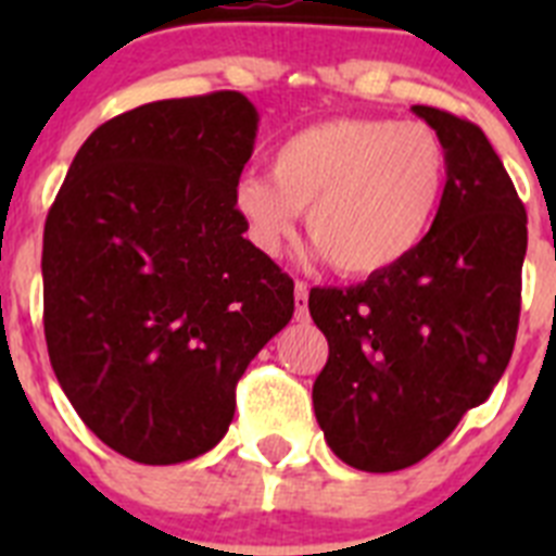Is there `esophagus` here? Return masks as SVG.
<instances>
[{
  "label": "esophagus",
  "mask_w": 556,
  "mask_h": 556,
  "mask_svg": "<svg viewBox=\"0 0 556 556\" xmlns=\"http://www.w3.org/2000/svg\"><path fill=\"white\" fill-rule=\"evenodd\" d=\"M294 320L308 323V283H294Z\"/></svg>",
  "instance_id": "1"
}]
</instances>
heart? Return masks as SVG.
Returning a JSON list of instances; mask_svg holds the SVG:
<instances>
[{
	"label": "heart",
	"mask_w": 556,
	"mask_h": 556,
	"mask_svg": "<svg viewBox=\"0 0 556 556\" xmlns=\"http://www.w3.org/2000/svg\"><path fill=\"white\" fill-rule=\"evenodd\" d=\"M445 189L448 152L429 125L339 116L287 136L273 152V175L239 178L233 203L267 255L281 253L308 208V236L328 264L372 278L424 248Z\"/></svg>",
	"instance_id": "heart-1"
}]
</instances>
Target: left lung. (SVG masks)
<instances>
[{
  "label": "left lung",
  "mask_w": 556,
  "mask_h": 556,
  "mask_svg": "<svg viewBox=\"0 0 556 556\" xmlns=\"http://www.w3.org/2000/svg\"><path fill=\"white\" fill-rule=\"evenodd\" d=\"M448 152L434 230L409 262L348 289H312L328 339L314 415L339 459L367 473L404 470L484 404L509 365L520 317L527 208L473 122L429 105Z\"/></svg>",
  "instance_id": "left-lung-1"
}]
</instances>
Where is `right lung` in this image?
<instances>
[{
    "instance_id": "add662e5",
    "label": "right lung",
    "mask_w": 556,
    "mask_h": 556,
    "mask_svg": "<svg viewBox=\"0 0 556 556\" xmlns=\"http://www.w3.org/2000/svg\"><path fill=\"white\" fill-rule=\"evenodd\" d=\"M255 130L239 91L132 108L83 141L47 214L52 370L83 424L141 465L214 448L242 372L292 320V278L233 203Z\"/></svg>"
}]
</instances>
